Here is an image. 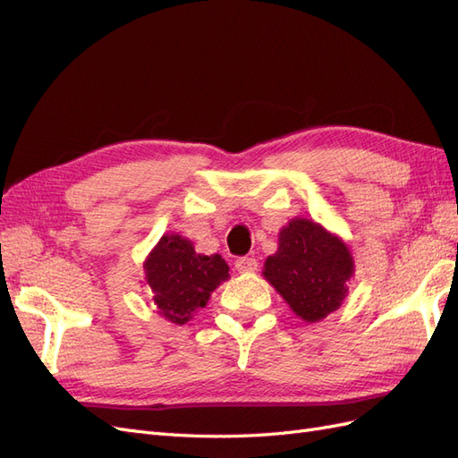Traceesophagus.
<instances>
[{
  "instance_id": "esophagus-1",
  "label": "esophagus",
  "mask_w": 458,
  "mask_h": 458,
  "mask_svg": "<svg viewBox=\"0 0 458 458\" xmlns=\"http://www.w3.org/2000/svg\"><path fill=\"white\" fill-rule=\"evenodd\" d=\"M234 267L239 273H254L258 271V261L254 258H239L234 261Z\"/></svg>"
}]
</instances>
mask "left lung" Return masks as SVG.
<instances>
[{"label":"left lung","instance_id":"left-lung-1","mask_svg":"<svg viewBox=\"0 0 458 458\" xmlns=\"http://www.w3.org/2000/svg\"><path fill=\"white\" fill-rule=\"evenodd\" d=\"M261 273L301 321L318 323L348 296L355 261L338 234L313 219L294 217L279 231V248Z\"/></svg>","mask_w":458,"mask_h":458}]
</instances>
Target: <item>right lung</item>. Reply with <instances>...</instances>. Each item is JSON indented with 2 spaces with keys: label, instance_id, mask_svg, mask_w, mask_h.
<instances>
[{
  "label": "right lung",
  "instance_id": "1",
  "mask_svg": "<svg viewBox=\"0 0 458 458\" xmlns=\"http://www.w3.org/2000/svg\"><path fill=\"white\" fill-rule=\"evenodd\" d=\"M145 283L158 315L174 325H185L202 310L214 290L229 279V266L219 254L195 252L182 234H162L145 263Z\"/></svg>",
  "mask_w": 458,
  "mask_h": 458
}]
</instances>
